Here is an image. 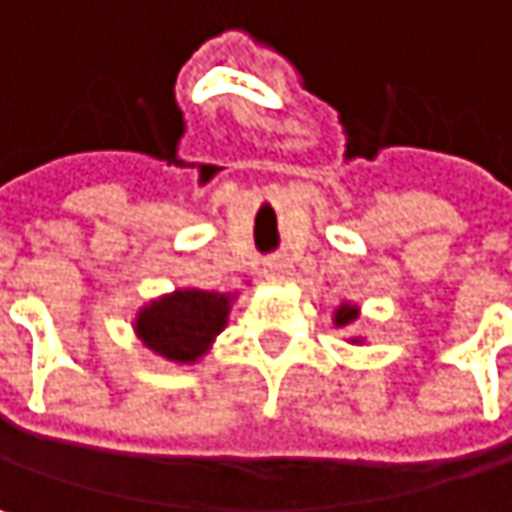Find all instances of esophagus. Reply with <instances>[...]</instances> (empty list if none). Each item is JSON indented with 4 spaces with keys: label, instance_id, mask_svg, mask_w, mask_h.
Masks as SVG:
<instances>
[{
    "label": "esophagus",
    "instance_id": "esophagus-1",
    "mask_svg": "<svg viewBox=\"0 0 512 512\" xmlns=\"http://www.w3.org/2000/svg\"><path fill=\"white\" fill-rule=\"evenodd\" d=\"M263 272H266V278H281V275L287 272V260L278 255L266 257V263H263Z\"/></svg>",
    "mask_w": 512,
    "mask_h": 512
}]
</instances>
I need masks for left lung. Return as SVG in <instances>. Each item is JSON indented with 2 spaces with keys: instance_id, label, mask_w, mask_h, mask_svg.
I'll use <instances>...</instances> for the list:
<instances>
[{
  "instance_id": "8db88e82",
  "label": "left lung",
  "mask_w": 512,
  "mask_h": 512,
  "mask_svg": "<svg viewBox=\"0 0 512 512\" xmlns=\"http://www.w3.org/2000/svg\"><path fill=\"white\" fill-rule=\"evenodd\" d=\"M350 320H356V308L341 305V308H338V314H335V323H338V326H347Z\"/></svg>"
}]
</instances>
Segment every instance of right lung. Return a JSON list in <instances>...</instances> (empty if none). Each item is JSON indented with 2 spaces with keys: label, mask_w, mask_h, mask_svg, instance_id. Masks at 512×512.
<instances>
[{
  "label": "right lung",
  "mask_w": 512,
  "mask_h": 512,
  "mask_svg": "<svg viewBox=\"0 0 512 512\" xmlns=\"http://www.w3.org/2000/svg\"><path fill=\"white\" fill-rule=\"evenodd\" d=\"M228 296L207 290H177L148 305L139 320V338L171 361H195L225 329Z\"/></svg>",
  "instance_id": "right-lung-1"
}]
</instances>
